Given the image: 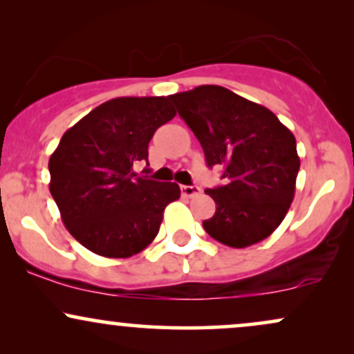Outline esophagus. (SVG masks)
Instances as JSON below:
<instances>
[{"mask_svg":"<svg viewBox=\"0 0 354 354\" xmlns=\"http://www.w3.org/2000/svg\"><path fill=\"white\" fill-rule=\"evenodd\" d=\"M181 193H183V196L193 198V196H198V194L201 193V188H198V186H186V185H183L181 186Z\"/></svg>","mask_w":354,"mask_h":354,"instance_id":"esophagus-1","label":"esophagus"}]
</instances>
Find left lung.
Masks as SVG:
<instances>
[{"mask_svg":"<svg viewBox=\"0 0 354 354\" xmlns=\"http://www.w3.org/2000/svg\"><path fill=\"white\" fill-rule=\"evenodd\" d=\"M169 100L200 141L206 165L225 166V185L205 191L216 211L203 228L231 248L266 239L295 198L299 156L293 133L273 111L216 84Z\"/></svg>","mask_w":354,"mask_h":354,"instance_id":"left-lung-1","label":"left lung"}]
</instances>
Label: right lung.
Instances as JSON below:
<instances>
[{
	"label": "right lung",
	"instance_id": "1",
	"mask_svg": "<svg viewBox=\"0 0 354 354\" xmlns=\"http://www.w3.org/2000/svg\"><path fill=\"white\" fill-rule=\"evenodd\" d=\"M176 111L169 96H124L100 104L71 126L51 154L50 191L64 226L86 250L129 258L156 238L176 183L136 176L148 145Z\"/></svg>",
	"mask_w": 354,
	"mask_h": 354
}]
</instances>
